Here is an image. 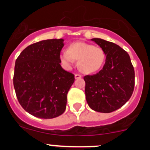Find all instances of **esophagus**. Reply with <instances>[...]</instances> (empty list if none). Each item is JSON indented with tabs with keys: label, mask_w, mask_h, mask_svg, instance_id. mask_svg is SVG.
<instances>
[{
	"label": "esophagus",
	"mask_w": 150,
	"mask_h": 150,
	"mask_svg": "<svg viewBox=\"0 0 150 150\" xmlns=\"http://www.w3.org/2000/svg\"><path fill=\"white\" fill-rule=\"evenodd\" d=\"M75 79H80L82 77V76L80 74H75Z\"/></svg>",
	"instance_id": "1"
}]
</instances>
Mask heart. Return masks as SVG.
Segmentation results:
<instances>
[{
    "mask_svg": "<svg viewBox=\"0 0 150 150\" xmlns=\"http://www.w3.org/2000/svg\"><path fill=\"white\" fill-rule=\"evenodd\" d=\"M62 64L70 69L77 60L79 71L86 74H91L100 71L106 60L105 52L99 46H92L84 42L71 43L67 50H62L59 55Z\"/></svg>",
    "mask_w": 150,
    "mask_h": 150,
    "instance_id": "obj_1",
    "label": "heart"
}]
</instances>
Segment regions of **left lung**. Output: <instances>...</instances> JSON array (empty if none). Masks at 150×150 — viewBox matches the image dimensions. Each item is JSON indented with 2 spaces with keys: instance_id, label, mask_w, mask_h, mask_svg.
<instances>
[{
  "instance_id": "1",
  "label": "left lung",
  "mask_w": 150,
  "mask_h": 150,
  "mask_svg": "<svg viewBox=\"0 0 150 150\" xmlns=\"http://www.w3.org/2000/svg\"><path fill=\"white\" fill-rule=\"evenodd\" d=\"M105 52L106 60L98 74L84 76L86 98L91 110L111 112L130 99L134 87V70L130 56L120 46L100 38H93Z\"/></svg>"
}]
</instances>
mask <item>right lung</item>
I'll list each match as a JSON object with an SVG mask.
<instances>
[{"label":"right lung","mask_w":150,"mask_h":150,"mask_svg":"<svg viewBox=\"0 0 150 150\" xmlns=\"http://www.w3.org/2000/svg\"><path fill=\"white\" fill-rule=\"evenodd\" d=\"M63 39L45 40L26 47L16 61L13 85L19 104L32 116L52 119L64 112L74 75L59 58Z\"/></svg>","instance_id":"right-lung-1"}]
</instances>
